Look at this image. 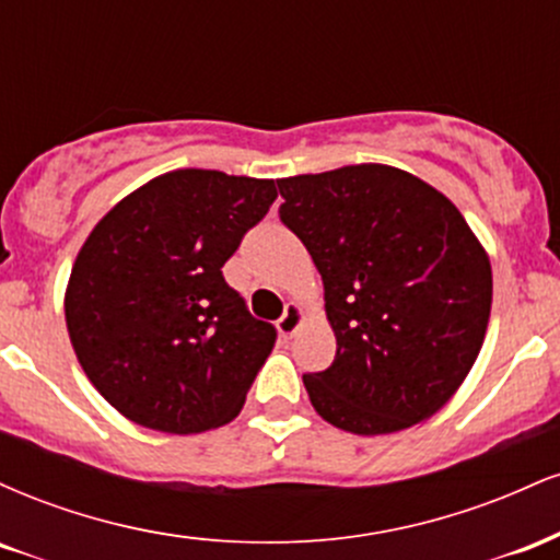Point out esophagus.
I'll return each instance as SVG.
<instances>
[{
	"label": "esophagus",
	"mask_w": 560,
	"mask_h": 560,
	"mask_svg": "<svg viewBox=\"0 0 560 560\" xmlns=\"http://www.w3.org/2000/svg\"><path fill=\"white\" fill-rule=\"evenodd\" d=\"M302 318H305V316H302V307L298 305V302H289L284 316L276 320V326H279L281 337H292V334L302 326Z\"/></svg>",
	"instance_id": "obj_1"
}]
</instances>
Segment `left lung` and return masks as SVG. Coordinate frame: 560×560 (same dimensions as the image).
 <instances>
[{"label":"left lung","mask_w":560,"mask_h":560,"mask_svg":"<svg viewBox=\"0 0 560 560\" xmlns=\"http://www.w3.org/2000/svg\"><path fill=\"white\" fill-rule=\"evenodd\" d=\"M279 218L324 279L337 355L305 374L324 421L374 436L445 405L477 361L492 268L466 218L392 165H345L281 178Z\"/></svg>","instance_id":"8db88e82"}]
</instances>
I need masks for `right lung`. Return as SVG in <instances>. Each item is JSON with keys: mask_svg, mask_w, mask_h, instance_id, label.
I'll return each instance as SVG.
<instances>
[{"mask_svg": "<svg viewBox=\"0 0 560 560\" xmlns=\"http://www.w3.org/2000/svg\"><path fill=\"white\" fill-rule=\"evenodd\" d=\"M276 184L163 173L83 242L66 292L68 334L83 374L128 421L197 434L240 416L276 329L221 268L279 197Z\"/></svg>", "mask_w": 560, "mask_h": 560, "instance_id": "1", "label": "right lung"}]
</instances>
